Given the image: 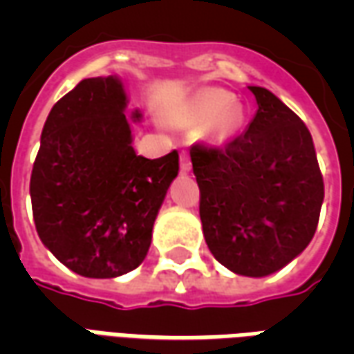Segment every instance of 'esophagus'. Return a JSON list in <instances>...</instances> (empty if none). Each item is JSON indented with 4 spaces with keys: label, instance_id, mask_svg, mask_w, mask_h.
Listing matches in <instances>:
<instances>
[{
    "label": "esophagus",
    "instance_id": "obj_1",
    "mask_svg": "<svg viewBox=\"0 0 354 354\" xmlns=\"http://www.w3.org/2000/svg\"><path fill=\"white\" fill-rule=\"evenodd\" d=\"M180 169H182V172H189L192 170V159H189L187 151L180 153Z\"/></svg>",
    "mask_w": 354,
    "mask_h": 354
}]
</instances>
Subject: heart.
<instances>
[{"mask_svg": "<svg viewBox=\"0 0 354 354\" xmlns=\"http://www.w3.org/2000/svg\"><path fill=\"white\" fill-rule=\"evenodd\" d=\"M180 119L195 127L212 124L218 136L227 138L243 123V111L235 106V98L227 91L205 88L189 102Z\"/></svg>", "mask_w": 354, "mask_h": 354, "instance_id": "heart-1", "label": "heart"}]
</instances>
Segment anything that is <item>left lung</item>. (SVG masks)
<instances>
[{
  "label": "left lung",
  "mask_w": 354,
  "mask_h": 354,
  "mask_svg": "<svg viewBox=\"0 0 354 354\" xmlns=\"http://www.w3.org/2000/svg\"><path fill=\"white\" fill-rule=\"evenodd\" d=\"M258 111L225 146L189 149L210 252L230 271L266 277L311 243L324 182L309 129L263 87H248Z\"/></svg>",
  "instance_id": "obj_1"
}]
</instances>
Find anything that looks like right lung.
<instances>
[{
	"label": "right lung",
	"instance_id": "1",
	"mask_svg": "<svg viewBox=\"0 0 354 354\" xmlns=\"http://www.w3.org/2000/svg\"><path fill=\"white\" fill-rule=\"evenodd\" d=\"M124 108L119 77L77 83L50 109L30 178L41 243L88 279H113L144 261L180 169L176 149L159 159L136 155Z\"/></svg>",
	"mask_w": 354,
	"mask_h": 354
}]
</instances>
